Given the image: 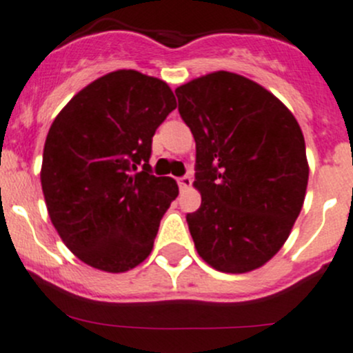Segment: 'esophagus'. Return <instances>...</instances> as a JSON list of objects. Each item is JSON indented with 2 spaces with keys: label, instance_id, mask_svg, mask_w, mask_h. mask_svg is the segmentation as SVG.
<instances>
[{
  "label": "esophagus",
  "instance_id": "obj_1",
  "mask_svg": "<svg viewBox=\"0 0 353 353\" xmlns=\"http://www.w3.org/2000/svg\"><path fill=\"white\" fill-rule=\"evenodd\" d=\"M178 185H180V188L181 190H185V188H190V185H192V178L190 176H181V178H178Z\"/></svg>",
  "mask_w": 353,
  "mask_h": 353
}]
</instances>
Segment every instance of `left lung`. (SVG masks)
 Wrapping results in <instances>:
<instances>
[{
  "instance_id": "8db88e82",
  "label": "left lung",
  "mask_w": 353,
  "mask_h": 353,
  "mask_svg": "<svg viewBox=\"0 0 353 353\" xmlns=\"http://www.w3.org/2000/svg\"><path fill=\"white\" fill-rule=\"evenodd\" d=\"M175 92L197 152L202 201L187 214L197 254L221 273L257 270L283 247L302 211L309 163L299 121L273 92L225 70Z\"/></svg>"
}]
</instances>
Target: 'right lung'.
I'll use <instances>...</instances> for the list:
<instances>
[{
    "instance_id": "obj_1",
    "label": "right lung",
    "mask_w": 353,
    "mask_h": 353,
    "mask_svg": "<svg viewBox=\"0 0 353 353\" xmlns=\"http://www.w3.org/2000/svg\"><path fill=\"white\" fill-rule=\"evenodd\" d=\"M175 108L165 80L117 70L54 118L41 166L44 201L63 243L87 266L125 273L151 254L178 195L173 178L151 175L152 135Z\"/></svg>"
}]
</instances>
